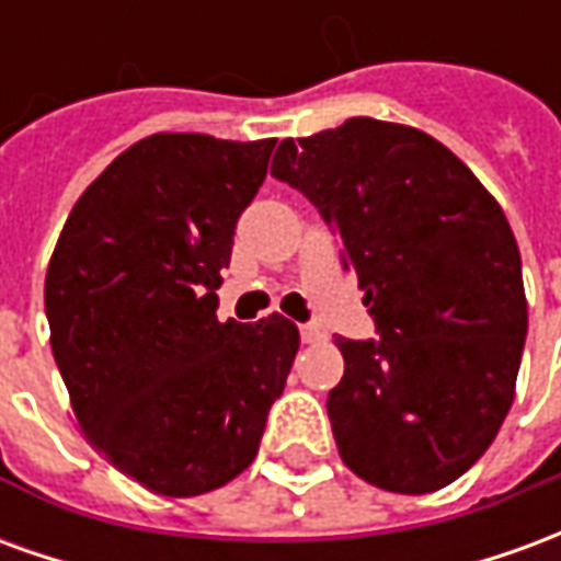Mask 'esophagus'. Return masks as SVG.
I'll return each instance as SVG.
<instances>
[{"mask_svg": "<svg viewBox=\"0 0 561 561\" xmlns=\"http://www.w3.org/2000/svg\"><path fill=\"white\" fill-rule=\"evenodd\" d=\"M300 340H304L306 345H316V342L328 340V333L318 328V324H304V328H300Z\"/></svg>", "mask_w": 561, "mask_h": 561, "instance_id": "obj_1", "label": "esophagus"}]
</instances>
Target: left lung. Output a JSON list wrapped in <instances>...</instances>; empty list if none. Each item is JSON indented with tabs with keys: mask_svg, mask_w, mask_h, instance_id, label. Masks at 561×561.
I'll return each instance as SVG.
<instances>
[{
	"mask_svg": "<svg viewBox=\"0 0 561 561\" xmlns=\"http://www.w3.org/2000/svg\"><path fill=\"white\" fill-rule=\"evenodd\" d=\"M270 173L342 243L381 340H336L328 397L342 462L390 493H435L493 445L529 330L514 231L481 180L426 131L369 116L285 138Z\"/></svg>",
	"mask_w": 561,
	"mask_h": 561,
	"instance_id": "left-lung-1",
	"label": "left lung"
}]
</instances>
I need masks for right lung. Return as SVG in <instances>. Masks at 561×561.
Returning a JSON list of instances; mask_svg holds the SVG:
<instances>
[{
	"label": "right lung",
	"instance_id": "1",
	"mask_svg": "<svg viewBox=\"0 0 561 561\" xmlns=\"http://www.w3.org/2000/svg\"><path fill=\"white\" fill-rule=\"evenodd\" d=\"M273 147L149 135L92 180L56 240L44 309L75 417L152 493L188 499L249 469L300 348L279 312L216 318L233 228Z\"/></svg>",
	"mask_w": 561,
	"mask_h": 561
}]
</instances>
